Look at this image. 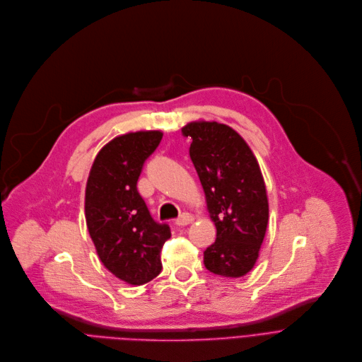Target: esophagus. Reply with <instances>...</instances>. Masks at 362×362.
<instances>
[{
  "instance_id": "1",
  "label": "esophagus",
  "mask_w": 362,
  "mask_h": 362,
  "mask_svg": "<svg viewBox=\"0 0 362 362\" xmlns=\"http://www.w3.org/2000/svg\"><path fill=\"white\" fill-rule=\"evenodd\" d=\"M194 221V216L191 215V214H188V212H184L180 218H177L175 220V224L178 226V227H185V226H188V224H191Z\"/></svg>"
}]
</instances>
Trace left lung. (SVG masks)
<instances>
[{"instance_id":"8db88e82","label":"left lung","mask_w":362,"mask_h":362,"mask_svg":"<svg viewBox=\"0 0 362 362\" xmlns=\"http://www.w3.org/2000/svg\"><path fill=\"white\" fill-rule=\"evenodd\" d=\"M192 139L189 157L204 188L216 240L204 251L205 268L240 278L259 255L268 226V198L259 164L245 139L216 121H192L182 127Z\"/></svg>"}]
</instances>
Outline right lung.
I'll return each instance as SVG.
<instances>
[{
	"instance_id": "1",
	"label": "right lung",
	"mask_w": 362,
	"mask_h": 362,
	"mask_svg": "<svg viewBox=\"0 0 362 362\" xmlns=\"http://www.w3.org/2000/svg\"><path fill=\"white\" fill-rule=\"evenodd\" d=\"M161 131L115 136L97 154L86 187V221L104 267L121 281L142 285L163 268L161 248L171 237L136 191L146 160L161 142Z\"/></svg>"
}]
</instances>
